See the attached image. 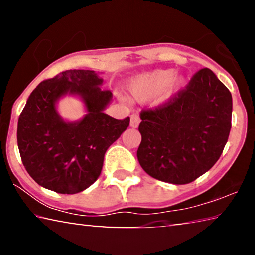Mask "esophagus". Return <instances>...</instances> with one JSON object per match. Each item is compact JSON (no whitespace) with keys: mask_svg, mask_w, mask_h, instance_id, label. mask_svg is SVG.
Here are the masks:
<instances>
[{"mask_svg":"<svg viewBox=\"0 0 255 255\" xmlns=\"http://www.w3.org/2000/svg\"><path fill=\"white\" fill-rule=\"evenodd\" d=\"M139 123H140L139 116H138L137 114H132L130 116V126L133 127V128H136V127H138V125H139Z\"/></svg>","mask_w":255,"mask_h":255,"instance_id":"obj_1","label":"esophagus"}]
</instances>
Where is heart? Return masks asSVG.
<instances>
[{"label": "heart", "mask_w": 255, "mask_h": 255, "mask_svg": "<svg viewBox=\"0 0 255 255\" xmlns=\"http://www.w3.org/2000/svg\"><path fill=\"white\" fill-rule=\"evenodd\" d=\"M182 84V79L174 76L173 70H157L133 79L130 92L132 98L139 102L148 101L158 94L163 100H167L179 91Z\"/></svg>", "instance_id": "obj_1"}]
</instances>
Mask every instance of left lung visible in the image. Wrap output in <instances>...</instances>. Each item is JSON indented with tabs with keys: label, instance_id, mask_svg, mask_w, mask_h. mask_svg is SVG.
<instances>
[{
	"label": "left lung",
	"instance_id": "obj_1",
	"mask_svg": "<svg viewBox=\"0 0 255 255\" xmlns=\"http://www.w3.org/2000/svg\"><path fill=\"white\" fill-rule=\"evenodd\" d=\"M232 94L209 68L169 101L141 110L137 158L152 178L187 184L218 161L232 127Z\"/></svg>",
	"mask_w": 255,
	"mask_h": 255
}]
</instances>
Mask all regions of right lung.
Returning a JSON list of instances; mask_svg holds the SVG:
<instances>
[{"mask_svg":"<svg viewBox=\"0 0 255 255\" xmlns=\"http://www.w3.org/2000/svg\"><path fill=\"white\" fill-rule=\"evenodd\" d=\"M94 71L68 70L42 81L30 94L18 122V147L29 175L51 191L74 195L96 182L110 145L130 119L105 114L112 93L102 90ZM65 94L84 100L88 114L79 122H65L55 102Z\"/></svg>","mask_w":255,"mask_h":255,"instance_id":"right-lung-1","label":"right lung"}]
</instances>
